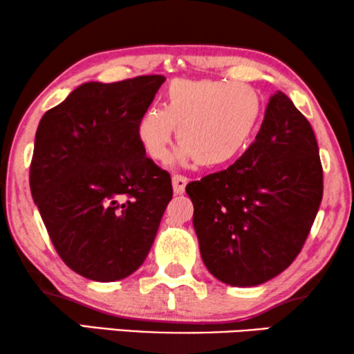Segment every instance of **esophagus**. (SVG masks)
<instances>
[{
  "mask_svg": "<svg viewBox=\"0 0 354 354\" xmlns=\"http://www.w3.org/2000/svg\"><path fill=\"white\" fill-rule=\"evenodd\" d=\"M188 183V178L183 177V176H174L172 177V188H174V193L176 195H182L183 192H185V187Z\"/></svg>",
  "mask_w": 354,
  "mask_h": 354,
  "instance_id": "obj_1",
  "label": "esophagus"
}]
</instances>
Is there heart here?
<instances>
[{"mask_svg": "<svg viewBox=\"0 0 354 354\" xmlns=\"http://www.w3.org/2000/svg\"><path fill=\"white\" fill-rule=\"evenodd\" d=\"M263 98L246 84L176 79L164 91L162 108H148L137 120V140L154 162L167 161L172 133L182 145L176 162L225 166L240 156L263 119Z\"/></svg>", "mask_w": 354, "mask_h": 354, "instance_id": "1", "label": "heart"}]
</instances>
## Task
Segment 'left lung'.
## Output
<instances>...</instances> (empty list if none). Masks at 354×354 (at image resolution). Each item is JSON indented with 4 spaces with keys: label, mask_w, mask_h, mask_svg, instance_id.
<instances>
[{
    "label": "left lung",
    "mask_w": 354,
    "mask_h": 354,
    "mask_svg": "<svg viewBox=\"0 0 354 354\" xmlns=\"http://www.w3.org/2000/svg\"><path fill=\"white\" fill-rule=\"evenodd\" d=\"M311 124L282 91L243 156L187 185L203 263L232 287H254L293 263L322 201Z\"/></svg>",
    "instance_id": "obj_1"
}]
</instances>
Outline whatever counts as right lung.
Segmentation results:
<instances>
[{
	"label": "right lung",
	"mask_w": 354,
	"mask_h": 354,
	"mask_svg": "<svg viewBox=\"0 0 354 354\" xmlns=\"http://www.w3.org/2000/svg\"><path fill=\"white\" fill-rule=\"evenodd\" d=\"M164 80L86 82L38 124L30 192L57 254L82 277H129L156 239L171 176L147 158L135 127Z\"/></svg>",
	"instance_id": "right-lung-1"
}]
</instances>
